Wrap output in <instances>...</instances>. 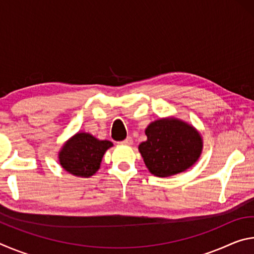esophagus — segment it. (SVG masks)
<instances>
[{"instance_id": "esophagus-1", "label": "esophagus", "mask_w": 254, "mask_h": 254, "mask_svg": "<svg viewBox=\"0 0 254 254\" xmlns=\"http://www.w3.org/2000/svg\"><path fill=\"white\" fill-rule=\"evenodd\" d=\"M132 143H133V140H132L131 136H127L126 140L122 141V144H126V145H131Z\"/></svg>"}]
</instances>
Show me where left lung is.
<instances>
[{"label": "left lung", "mask_w": 254, "mask_h": 254, "mask_svg": "<svg viewBox=\"0 0 254 254\" xmlns=\"http://www.w3.org/2000/svg\"><path fill=\"white\" fill-rule=\"evenodd\" d=\"M139 151L150 173L169 177L187 170L200 157L203 139L196 128L176 118L160 119L145 128Z\"/></svg>", "instance_id": "1"}]
</instances>
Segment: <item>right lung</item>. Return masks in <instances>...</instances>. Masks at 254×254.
<instances>
[{"label":"right lung","mask_w":254,"mask_h":254,"mask_svg":"<svg viewBox=\"0 0 254 254\" xmlns=\"http://www.w3.org/2000/svg\"><path fill=\"white\" fill-rule=\"evenodd\" d=\"M113 143L98 140L86 132H78L63 145L59 162L67 173L88 178L100 169L102 158Z\"/></svg>","instance_id":"right-lung-1"}]
</instances>
